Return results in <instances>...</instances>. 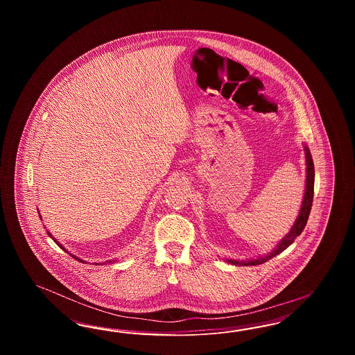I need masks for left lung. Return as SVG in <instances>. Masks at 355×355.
Masks as SVG:
<instances>
[{"label": "left lung", "mask_w": 355, "mask_h": 355, "mask_svg": "<svg viewBox=\"0 0 355 355\" xmlns=\"http://www.w3.org/2000/svg\"><path fill=\"white\" fill-rule=\"evenodd\" d=\"M304 158H306V182H304V193L302 205L298 213V217L294 222V225L291 226L290 232L286 236H284L278 245L271 250L270 253L257 257V258H250V259H232V258H226V261L232 265H238V266H255V265H261L265 263L266 261L271 259L272 257L282 253L284 250H286L287 248L294 242V239L298 236H301V233L304 232V226L309 220V214L311 210V205H313V197H314V164H313V158H311V153L309 150V148L304 145Z\"/></svg>", "instance_id": "obj_1"}]
</instances>
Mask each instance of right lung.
Listing matches in <instances>:
<instances>
[{
	"mask_svg": "<svg viewBox=\"0 0 355 355\" xmlns=\"http://www.w3.org/2000/svg\"><path fill=\"white\" fill-rule=\"evenodd\" d=\"M38 216H40V218H41V214H38ZM46 233L49 234V236H51V238H53V241H54V242H55V243H57V245H58V246H60V248H61L62 250H65L67 253H69L68 250H67V249H65V248H64V246H62V245H61V243H60V242H58V241H57V239H55L54 236H51V232H46ZM70 255H73V254H70ZM73 258H76V259H77V261H80V262H85V261H83L81 258H78V257H76V255H73ZM107 262L110 263V262H116V261H112V259H110V261H107ZM94 265H102V263H94Z\"/></svg>",
	"mask_w": 355,
	"mask_h": 355,
	"instance_id": "add662e5",
	"label": "right lung"
}]
</instances>
